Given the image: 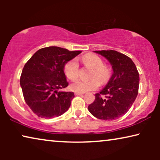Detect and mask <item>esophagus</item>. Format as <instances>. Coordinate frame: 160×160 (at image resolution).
Here are the masks:
<instances>
[{
    "label": "esophagus",
    "mask_w": 160,
    "mask_h": 160,
    "mask_svg": "<svg viewBox=\"0 0 160 160\" xmlns=\"http://www.w3.org/2000/svg\"><path fill=\"white\" fill-rule=\"evenodd\" d=\"M83 94H84V93H82V92H75V95H82Z\"/></svg>",
    "instance_id": "1"
}]
</instances>
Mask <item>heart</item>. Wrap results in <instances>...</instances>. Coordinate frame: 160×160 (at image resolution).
Instances as JSON below:
<instances>
[{
  "label": "heart",
  "instance_id": "obj_1",
  "mask_svg": "<svg viewBox=\"0 0 160 160\" xmlns=\"http://www.w3.org/2000/svg\"><path fill=\"white\" fill-rule=\"evenodd\" d=\"M82 62L84 67L91 68L89 74L88 81L78 80L71 84V88L77 92L95 90L100 84H105L108 82L111 76L110 69L104 65L103 61L100 57L93 54H87L83 57ZM64 73L66 77L71 81H75L78 78L80 73L79 65L76 59L70 60L64 66Z\"/></svg>",
  "mask_w": 160,
  "mask_h": 160
}]
</instances>
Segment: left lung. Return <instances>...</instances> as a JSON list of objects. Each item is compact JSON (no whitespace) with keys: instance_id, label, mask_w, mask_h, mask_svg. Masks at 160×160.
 <instances>
[{"instance_id":"8db88e82","label":"left lung","mask_w":160,"mask_h":160,"mask_svg":"<svg viewBox=\"0 0 160 160\" xmlns=\"http://www.w3.org/2000/svg\"><path fill=\"white\" fill-rule=\"evenodd\" d=\"M108 60L113 73L104 89L95 94V99L88 106L94 117L113 120L128 112L138 93L139 73L132 60L114 50L95 51Z\"/></svg>"}]
</instances>
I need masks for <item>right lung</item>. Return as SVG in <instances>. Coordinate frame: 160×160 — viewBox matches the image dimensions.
I'll list each match as a JSON object with an SVG mask.
<instances>
[{
    "label": "right lung",
    "mask_w": 160,
    "mask_h": 160,
    "mask_svg": "<svg viewBox=\"0 0 160 160\" xmlns=\"http://www.w3.org/2000/svg\"><path fill=\"white\" fill-rule=\"evenodd\" d=\"M58 47L39 49L25 63L20 76L24 99L38 117L51 119L68 111L73 92H59L68 85L64 73L66 63L81 53Z\"/></svg>",
    "instance_id": "obj_1"
}]
</instances>
